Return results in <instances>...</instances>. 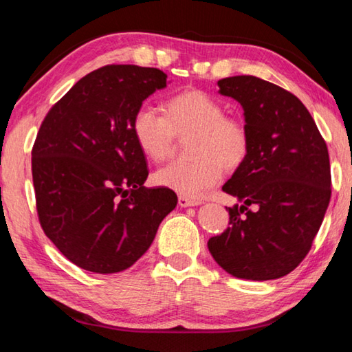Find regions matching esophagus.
Masks as SVG:
<instances>
[{"label": "esophagus", "mask_w": 352, "mask_h": 352, "mask_svg": "<svg viewBox=\"0 0 352 352\" xmlns=\"http://www.w3.org/2000/svg\"><path fill=\"white\" fill-rule=\"evenodd\" d=\"M177 202H179L181 207H195V206L201 204L199 199H190V198H187V196H179Z\"/></svg>", "instance_id": "esophagus-1"}]
</instances>
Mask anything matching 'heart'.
Returning a JSON list of instances; mask_svg holds the SVG:
<instances>
[{"label":"heart","mask_w":352,"mask_h":352,"mask_svg":"<svg viewBox=\"0 0 352 352\" xmlns=\"http://www.w3.org/2000/svg\"><path fill=\"white\" fill-rule=\"evenodd\" d=\"M131 131L142 153L154 162L170 159L176 138L188 140V162H173L154 173L157 186L187 198H198L219 184L226 170H236L250 153V131L245 122L227 116L218 98L199 89L171 96L165 116L150 104H140L131 120Z\"/></svg>","instance_id":"obj_1"}]
</instances>
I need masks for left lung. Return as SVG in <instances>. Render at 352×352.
I'll return each mask as SVG.
<instances>
[{"instance_id":"obj_1","label":"left lung","mask_w":352,"mask_h":352,"mask_svg":"<svg viewBox=\"0 0 352 352\" xmlns=\"http://www.w3.org/2000/svg\"><path fill=\"white\" fill-rule=\"evenodd\" d=\"M218 85L241 103L252 145L223 187L243 206L227 208L230 226L208 239V250L236 278H281L309 254L329 206L328 146L292 92L254 76Z\"/></svg>"}]
</instances>
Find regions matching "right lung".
<instances>
[{
	"instance_id": "right-lung-1",
	"label": "right lung",
	"mask_w": 352,
	"mask_h": 352,
	"mask_svg": "<svg viewBox=\"0 0 352 352\" xmlns=\"http://www.w3.org/2000/svg\"><path fill=\"white\" fill-rule=\"evenodd\" d=\"M165 86L156 67L107 65L80 78L41 122L32 146L36 214L78 267H131L177 204L173 190L144 187L146 159L131 131L135 109Z\"/></svg>"
}]
</instances>
